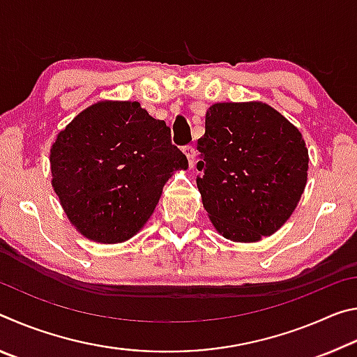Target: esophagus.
I'll return each instance as SVG.
<instances>
[{"label": "esophagus", "mask_w": 357, "mask_h": 357, "mask_svg": "<svg viewBox=\"0 0 357 357\" xmlns=\"http://www.w3.org/2000/svg\"><path fill=\"white\" fill-rule=\"evenodd\" d=\"M183 151H184V154L187 157V160H189V165L192 167L193 162H195V148H193L192 144H185Z\"/></svg>", "instance_id": "34e87169"}]
</instances>
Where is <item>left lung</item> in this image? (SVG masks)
I'll list each match as a JSON object with an SVG mask.
<instances>
[{"label":"left lung","instance_id":"left-lung-1","mask_svg":"<svg viewBox=\"0 0 357 357\" xmlns=\"http://www.w3.org/2000/svg\"><path fill=\"white\" fill-rule=\"evenodd\" d=\"M203 206L223 238L255 243L275 233L305 189L301 132L263 102H223L206 112L197 144Z\"/></svg>","mask_w":357,"mask_h":357}]
</instances>
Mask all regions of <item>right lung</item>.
Instances as JSON below:
<instances>
[{"label":"right lung","instance_id":"add662e5","mask_svg":"<svg viewBox=\"0 0 357 357\" xmlns=\"http://www.w3.org/2000/svg\"><path fill=\"white\" fill-rule=\"evenodd\" d=\"M52 185L84 238L116 244L140 231L168 178L189 167L165 121L138 102H98L72 119L50 149Z\"/></svg>","mask_w":357,"mask_h":357}]
</instances>
